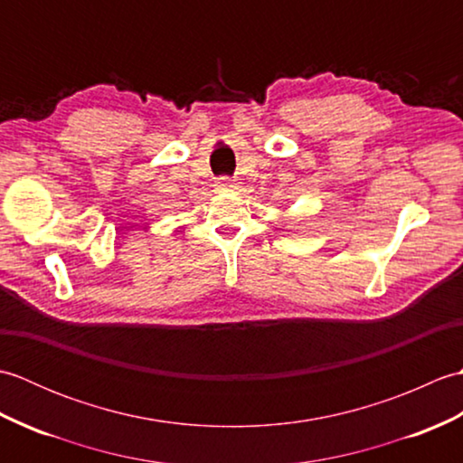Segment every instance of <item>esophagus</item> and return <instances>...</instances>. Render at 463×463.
Here are the masks:
<instances>
[{
  "label": "esophagus",
  "mask_w": 463,
  "mask_h": 463,
  "mask_svg": "<svg viewBox=\"0 0 463 463\" xmlns=\"http://www.w3.org/2000/svg\"><path fill=\"white\" fill-rule=\"evenodd\" d=\"M216 191H221V193H224V191H232L234 189V181L232 179H229V176H221L219 181H216Z\"/></svg>",
  "instance_id": "1"
}]
</instances>
